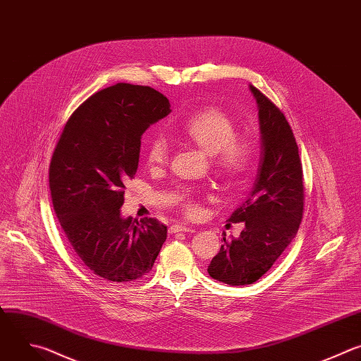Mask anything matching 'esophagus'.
Wrapping results in <instances>:
<instances>
[{
	"label": "esophagus",
	"mask_w": 361,
	"mask_h": 361,
	"mask_svg": "<svg viewBox=\"0 0 361 361\" xmlns=\"http://www.w3.org/2000/svg\"><path fill=\"white\" fill-rule=\"evenodd\" d=\"M169 232L171 233H178V232H189V233H192V232H195V229L192 226H186V225H172L169 228Z\"/></svg>",
	"instance_id": "esophagus-1"
}]
</instances>
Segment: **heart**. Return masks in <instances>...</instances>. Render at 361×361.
<instances>
[{
    "label": "heart",
    "instance_id": "1",
    "mask_svg": "<svg viewBox=\"0 0 361 361\" xmlns=\"http://www.w3.org/2000/svg\"><path fill=\"white\" fill-rule=\"evenodd\" d=\"M182 133L213 155V165L232 183L240 182L252 169L256 157V142L249 135H236L233 119L218 108H206L190 115L182 125ZM169 159V143L162 135L152 136L147 143L149 165H165ZM186 212L196 214L199 207L188 197Z\"/></svg>",
    "mask_w": 361,
    "mask_h": 361
}]
</instances>
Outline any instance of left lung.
Segmentation results:
<instances>
[{
	"mask_svg": "<svg viewBox=\"0 0 361 361\" xmlns=\"http://www.w3.org/2000/svg\"><path fill=\"white\" fill-rule=\"evenodd\" d=\"M259 108L262 155L250 196L232 213L231 224H245L239 238L228 240L207 273L229 286L259 280L295 239L305 206L303 169L293 130L281 111L250 85Z\"/></svg>",
	"mask_w": 361,
	"mask_h": 361,
	"instance_id": "1",
	"label": "left lung"
}]
</instances>
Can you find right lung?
<instances>
[{"label":"right lung","instance_id":"right-lung-1","mask_svg":"<svg viewBox=\"0 0 361 361\" xmlns=\"http://www.w3.org/2000/svg\"><path fill=\"white\" fill-rule=\"evenodd\" d=\"M169 112L168 98L154 88L116 84L75 109L52 154L56 218L82 263L105 280L145 276L166 240L159 221L125 219L119 209L137 169L142 133Z\"/></svg>","mask_w":361,"mask_h":361}]
</instances>
